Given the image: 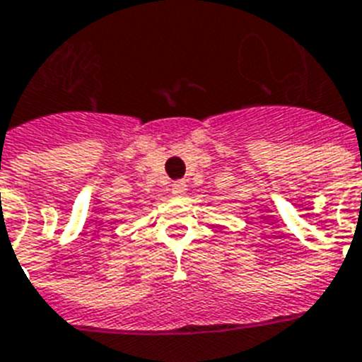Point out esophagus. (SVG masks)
<instances>
[{
    "label": "esophagus",
    "instance_id": "1",
    "mask_svg": "<svg viewBox=\"0 0 362 362\" xmlns=\"http://www.w3.org/2000/svg\"><path fill=\"white\" fill-rule=\"evenodd\" d=\"M187 191V187H186V182H175V184H173V195H176V197H180V195H184V193H186Z\"/></svg>",
    "mask_w": 362,
    "mask_h": 362
}]
</instances>
